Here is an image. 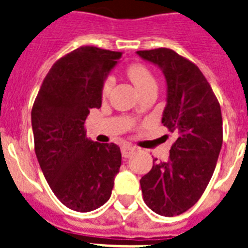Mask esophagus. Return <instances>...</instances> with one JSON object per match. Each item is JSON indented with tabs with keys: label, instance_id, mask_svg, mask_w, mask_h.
<instances>
[{
	"label": "esophagus",
	"instance_id": "obj_1",
	"mask_svg": "<svg viewBox=\"0 0 248 248\" xmlns=\"http://www.w3.org/2000/svg\"><path fill=\"white\" fill-rule=\"evenodd\" d=\"M134 151H136V149L130 145H124L122 147V155L124 158H129L130 155L134 154Z\"/></svg>",
	"mask_w": 248,
	"mask_h": 248
}]
</instances>
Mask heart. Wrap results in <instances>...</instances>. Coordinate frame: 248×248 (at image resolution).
<instances>
[{
    "mask_svg": "<svg viewBox=\"0 0 248 248\" xmlns=\"http://www.w3.org/2000/svg\"><path fill=\"white\" fill-rule=\"evenodd\" d=\"M126 74H128V78H130V81L133 82L134 86H136L141 93L145 89H147L149 86L155 85L154 75L151 74V71L149 70L147 67L141 64V63H133V64H130V66L126 68ZM112 85H114V78H107L105 84H103V95H107V94L110 93Z\"/></svg>",
    "mask_w": 248,
    "mask_h": 248,
    "instance_id": "obj_1",
    "label": "heart"
}]
</instances>
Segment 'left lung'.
<instances>
[{
    "label": "left lung",
    "instance_id": "left-lung-1",
    "mask_svg": "<svg viewBox=\"0 0 248 248\" xmlns=\"http://www.w3.org/2000/svg\"><path fill=\"white\" fill-rule=\"evenodd\" d=\"M137 54L164 74L167 105L162 123L178 136L170 159H155L150 172L140 180L149 208L170 217L191 208L214 174L222 145L221 108L193 62L167 47L140 50Z\"/></svg>",
    "mask_w": 248,
    "mask_h": 248
}]
</instances>
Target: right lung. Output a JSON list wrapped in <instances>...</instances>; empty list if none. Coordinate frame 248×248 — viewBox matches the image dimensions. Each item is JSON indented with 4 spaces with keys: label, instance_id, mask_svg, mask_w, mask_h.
<instances>
[{
    "label": "right lung",
    "instance_id": "1",
    "mask_svg": "<svg viewBox=\"0 0 248 248\" xmlns=\"http://www.w3.org/2000/svg\"><path fill=\"white\" fill-rule=\"evenodd\" d=\"M120 51L81 46L57 61L32 107L34 151L55 197L78 212L110 199L122 166L120 147L86 138L90 108L102 105V89Z\"/></svg>",
    "mask_w": 248,
    "mask_h": 248
}]
</instances>
